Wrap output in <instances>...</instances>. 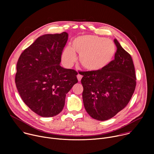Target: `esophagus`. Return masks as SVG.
I'll return each instance as SVG.
<instances>
[{
    "label": "esophagus",
    "instance_id": "34e87169",
    "mask_svg": "<svg viewBox=\"0 0 154 154\" xmlns=\"http://www.w3.org/2000/svg\"><path fill=\"white\" fill-rule=\"evenodd\" d=\"M77 77L78 80H79V81H80V80H81V79H82V75L79 74L77 75Z\"/></svg>",
    "mask_w": 154,
    "mask_h": 154
}]
</instances>
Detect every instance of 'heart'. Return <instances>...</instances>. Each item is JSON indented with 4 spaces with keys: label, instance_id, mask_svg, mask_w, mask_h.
<instances>
[{
    "label": "heart",
    "instance_id": "1",
    "mask_svg": "<svg viewBox=\"0 0 154 154\" xmlns=\"http://www.w3.org/2000/svg\"><path fill=\"white\" fill-rule=\"evenodd\" d=\"M79 54L82 66L89 71H99L111 63L116 52L115 44L110 39L95 35H83L75 38L72 48L68 46L63 51L61 59L64 65L70 66Z\"/></svg>",
    "mask_w": 154,
    "mask_h": 154
}]
</instances>
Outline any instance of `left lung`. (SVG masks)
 <instances>
[{
  "mask_svg": "<svg viewBox=\"0 0 154 154\" xmlns=\"http://www.w3.org/2000/svg\"><path fill=\"white\" fill-rule=\"evenodd\" d=\"M116 52L107 66L99 71H83V102L93 118L105 121L115 116L128 103L137 85L134 62L130 55L114 40Z\"/></svg>",
  "mask_w": 154,
  "mask_h": 154,
  "instance_id": "1",
  "label": "left lung"
}]
</instances>
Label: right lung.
I'll list each match as a JSON object with an SVG mask.
<instances>
[{"label":"right lung","instance_id":"right-lung-1","mask_svg":"<svg viewBox=\"0 0 154 154\" xmlns=\"http://www.w3.org/2000/svg\"><path fill=\"white\" fill-rule=\"evenodd\" d=\"M68 34L38 37L20 54L15 83L23 102L37 115L52 117L63 109L66 95L78 82L77 72L60 65Z\"/></svg>","mask_w":154,"mask_h":154}]
</instances>
